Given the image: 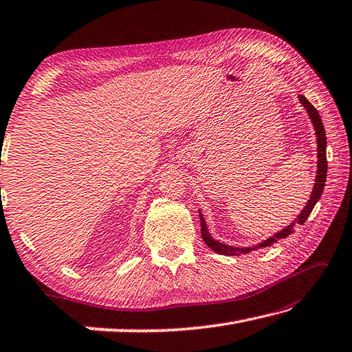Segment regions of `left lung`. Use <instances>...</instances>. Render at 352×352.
Masks as SVG:
<instances>
[{
    "label": "left lung",
    "mask_w": 352,
    "mask_h": 352,
    "mask_svg": "<svg viewBox=\"0 0 352 352\" xmlns=\"http://www.w3.org/2000/svg\"><path fill=\"white\" fill-rule=\"evenodd\" d=\"M299 102L302 104L305 109L308 117H310L313 127H314V133H316V141H318V173H316V181H314V186H313V191H311V196L310 200H308L307 205L304 206V210L300 211V214L298 216V219H295L292 221L290 225H287L281 231H278L276 234H274L269 239L263 240L261 243H258L255 246H249V248H236V246H229L225 245V243H220L219 240H214L210 231H208L206 223H205V219H204V214L200 212L199 210V217H200V226H202V239L206 243V246H210L214 252L221 254V255H228V256H239L241 254H249L252 252V250L256 249H263V248H269L276 243L278 240L285 239V236H289L290 234H293V228L296 225H304L305 220L310 216V212L313 211L314 205L318 204V200L322 196V191H324V186H325V181H327V168H328V164H327V135H325V129H324V123H322L319 112L316 111V107H314L304 96H299Z\"/></svg>",
    "instance_id": "obj_1"
}]
</instances>
